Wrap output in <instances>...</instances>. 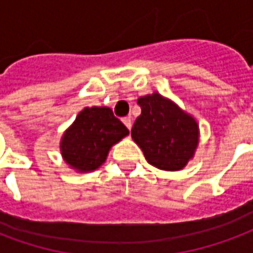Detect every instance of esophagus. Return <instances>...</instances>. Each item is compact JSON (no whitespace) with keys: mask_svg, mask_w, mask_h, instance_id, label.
Masks as SVG:
<instances>
[{"mask_svg":"<svg viewBox=\"0 0 253 253\" xmlns=\"http://www.w3.org/2000/svg\"><path fill=\"white\" fill-rule=\"evenodd\" d=\"M123 123H124L125 126L130 130V128H132V120H130V117H124V119H123Z\"/></svg>","mask_w":253,"mask_h":253,"instance_id":"34e87169","label":"esophagus"}]
</instances>
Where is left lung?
I'll return each instance as SVG.
<instances>
[{"instance_id": "obj_1", "label": "left lung", "mask_w": 253, "mask_h": 253, "mask_svg": "<svg viewBox=\"0 0 253 253\" xmlns=\"http://www.w3.org/2000/svg\"><path fill=\"white\" fill-rule=\"evenodd\" d=\"M141 114L130 130L149 165L179 171L194 158L200 143L197 120L172 99L158 91L137 99Z\"/></svg>"}]
</instances>
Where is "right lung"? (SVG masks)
<instances>
[{"mask_svg":"<svg viewBox=\"0 0 253 253\" xmlns=\"http://www.w3.org/2000/svg\"><path fill=\"white\" fill-rule=\"evenodd\" d=\"M128 134L110 108H84L63 132L60 154L71 169L79 174L91 172L104 165L110 148Z\"/></svg>","mask_w":253,"mask_h":253,"instance_id":"1","label":"right lung"}]
</instances>
